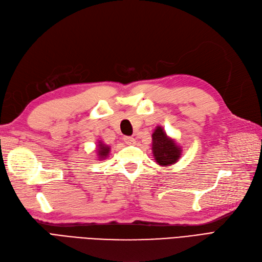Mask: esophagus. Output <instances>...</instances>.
<instances>
[{
    "label": "esophagus",
    "instance_id": "obj_1",
    "mask_svg": "<svg viewBox=\"0 0 262 262\" xmlns=\"http://www.w3.org/2000/svg\"><path fill=\"white\" fill-rule=\"evenodd\" d=\"M124 142H125V144H128V145H132V144L135 143V139L132 137H125Z\"/></svg>",
    "mask_w": 262,
    "mask_h": 262
}]
</instances>
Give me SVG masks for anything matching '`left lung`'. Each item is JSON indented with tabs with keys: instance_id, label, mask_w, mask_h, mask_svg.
I'll use <instances>...</instances> for the list:
<instances>
[{
	"instance_id": "left-lung-1",
	"label": "left lung",
	"mask_w": 262,
	"mask_h": 262,
	"mask_svg": "<svg viewBox=\"0 0 262 262\" xmlns=\"http://www.w3.org/2000/svg\"><path fill=\"white\" fill-rule=\"evenodd\" d=\"M152 156L158 165L170 166L173 165L181 157L182 149L173 139L169 138L162 127H156L151 135Z\"/></svg>"
}]
</instances>
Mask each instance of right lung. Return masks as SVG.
<instances>
[{
    "instance_id": "add662e5",
    "label": "right lung",
    "mask_w": 262,
    "mask_h": 262,
    "mask_svg": "<svg viewBox=\"0 0 262 262\" xmlns=\"http://www.w3.org/2000/svg\"><path fill=\"white\" fill-rule=\"evenodd\" d=\"M111 152V147L107 146L106 144H104L102 141L98 142V145H97V155L100 160L105 159L108 155H110Z\"/></svg>"
}]
</instances>
